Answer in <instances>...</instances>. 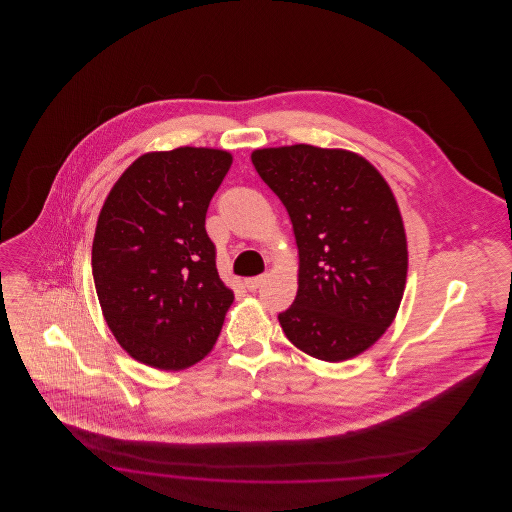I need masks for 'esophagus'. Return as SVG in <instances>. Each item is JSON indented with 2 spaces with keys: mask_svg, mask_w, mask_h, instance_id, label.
Here are the masks:
<instances>
[{
  "mask_svg": "<svg viewBox=\"0 0 512 512\" xmlns=\"http://www.w3.org/2000/svg\"><path fill=\"white\" fill-rule=\"evenodd\" d=\"M263 282H265V276H253V278H247L244 284L249 292H255Z\"/></svg>",
  "mask_w": 512,
  "mask_h": 512,
  "instance_id": "1",
  "label": "esophagus"
}]
</instances>
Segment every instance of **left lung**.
I'll list each match as a JSON object with an SVG mask.
<instances>
[{"mask_svg":"<svg viewBox=\"0 0 512 512\" xmlns=\"http://www.w3.org/2000/svg\"><path fill=\"white\" fill-rule=\"evenodd\" d=\"M299 249L297 295L278 315L303 353L340 363L382 338L401 305L407 238L393 192L365 157L295 144L251 153Z\"/></svg>","mask_w":512,"mask_h":512,"instance_id":"obj_1","label":"left lung"}]
</instances>
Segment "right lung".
I'll use <instances>...</instances> for the list:
<instances>
[{"label": "right lung", "mask_w": 512, "mask_h": 512, "mask_svg": "<svg viewBox=\"0 0 512 512\" xmlns=\"http://www.w3.org/2000/svg\"><path fill=\"white\" fill-rule=\"evenodd\" d=\"M232 155L176 147L138 157L107 195L92 245L105 322L122 349L159 370L211 353L234 293L217 272L205 215Z\"/></svg>", "instance_id": "obj_1"}]
</instances>
